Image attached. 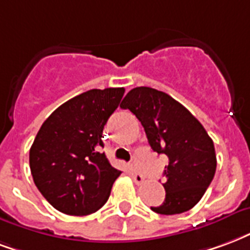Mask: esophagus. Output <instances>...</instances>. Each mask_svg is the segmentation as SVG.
Returning a JSON list of instances; mask_svg holds the SVG:
<instances>
[{"label": "esophagus", "instance_id": "esophagus-1", "mask_svg": "<svg viewBox=\"0 0 250 250\" xmlns=\"http://www.w3.org/2000/svg\"><path fill=\"white\" fill-rule=\"evenodd\" d=\"M132 179H134V182L136 183V184H143L144 183V176L138 171L132 172Z\"/></svg>", "mask_w": 250, "mask_h": 250}]
</instances>
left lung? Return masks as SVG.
Returning <instances> with one entry per match:
<instances>
[{
	"label": "left lung",
	"mask_w": 250,
	"mask_h": 250,
	"mask_svg": "<svg viewBox=\"0 0 250 250\" xmlns=\"http://www.w3.org/2000/svg\"><path fill=\"white\" fill-rule=\"evenodd\" d=\"M120 107L139 119L151 148L168 158L163 173L166 199L151 209L177 214L193 208L213 180L217 164L213 140L203 125L168 94L151 87L132 88Z\"/></svg>",
	"instance_id": "obj_1"
}]
</instances>
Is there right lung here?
Wrapping results in <instances>:
<instances>
[{"mask_svg":"<svg viewBox=\"0 0 250 250\" xmlns=\"http://www.w3.org/2000/svg\"><path fill=\"white\" fill-rule=\"evenodd\" d=\"M123 87L92 88L74 97L43 122L29 155L37 188L55 209L86 216L106 204L122 172L110 164L103 128L118 108Z\"/></svg>","mask_w":250,"mask_h":250,"instance_id":"right-lung-1","label":"right lung"}]
</instances>
